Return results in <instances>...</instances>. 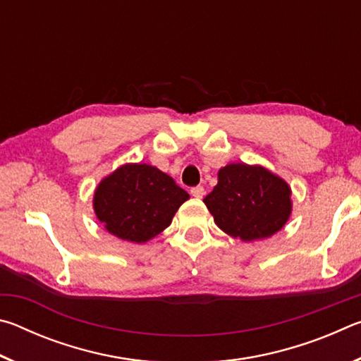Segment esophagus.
<instances>
[{
	"mask_svg": "<svg viewBox=\"0 0 361 361\" xmlns=\"http://www.w3.org/2000/svg\"><path fill=\"white\" fill-rule=\"evenodd\" d=\"M191 194L194 195L195 199H202L205 195V189L202 186H195L191 189Z\"/></svg>",
	"mask_w": 361,
	"mask_h": 361,
	"instance_id": "esophagus-1",
	"label": "esophagus"
}]
</instances>
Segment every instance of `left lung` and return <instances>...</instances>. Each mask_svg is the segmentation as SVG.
I'll use <instances>...</instances> for the list:
<instances>
[{"label": "left lung", "instance_id": "obj_1", "mask_svg": "<svg viewBox=\"0 0 361 361\" xmlns=\"http://www.w3.org/2000/svg\"><path fill=\"white\" fill-rule=\"evenodd\" d=\"M216 226L243 242L271 237L291 215V189L261 166L229 164L218 172V185L204 199Z\"/></svg>", "mask_w": 361, "mask_h": 361}]
</instances>
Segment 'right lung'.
<instances>
[{
    "mask_svg": "<svg viewBox=\"0 0 361 361\" xmlns=\"http://www.w3.org/2000/svg\"><path fill=\"white\" fill-rule=\"evenodd\" d=\"M189 194L148 164H126L100 181L94 210L118 239L145 243L169 228Z\"/></svg>",
    "mask_w": 361,
    "mask_h": 361,
    "instance_id": "add662e5",
    "label": "right lung"
}]
</instances>
